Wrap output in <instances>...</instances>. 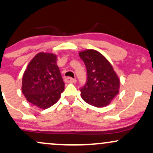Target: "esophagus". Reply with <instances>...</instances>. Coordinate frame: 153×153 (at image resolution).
<instances>
[{
    "instance_id": "obj_1",
    "label": "esophagus",
    "mask_w": 153,
    "mask_h": 153,
    "mask_svg": "<svg viewBox=\"0 0 153 153\" xmlns=\"http://www.w3.org/2000/svg\"><path fill=\"white\" fill-rule=\"evenodd\" d=\"M65 81L66 83H76V80L74 79H72L71 78V77H66L65 79Z\"/></svg>"
}]
</instances>
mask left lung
<instances>
[{
    "mask_svg": "<svg viewBox=\"0 0 153 153\" xmlns=\"http://www.w3.org/2000/svg\"><path fill=\"white\" fill-rule=\"evenodd\" d=\"M87 70V80L80 88L86 103L96 107L110 104L118 93L120 80L107 59L100 52L88 49L79 53Z\"/></svg>",
    "mask_w": 153,
    "mask_h": 153,
    "instance_id": "left-lung-1",
    "label": "left lung"
}]
</instances>
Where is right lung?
I'll list each match as a JSON object with an SVG mask.
<instances>
[{"label":"right lung","instance_id":"right-lung-1","mask_svg":"<svg viewBox=\"0 0 153 153\" xmlns=\"http://www.w3.org/2000/svg\"><path fill=\"white\" fill-rule=\"evenodd\" d=\"M56 59L53 53L37 54L23 76V94L29 102L43 109L56 104L64 91L65 83Z\"/></svg>","mask_w":153,"mask_h":153}]
</instances>
